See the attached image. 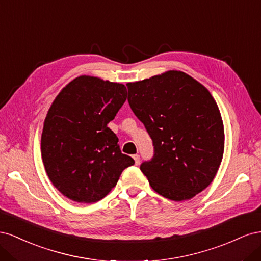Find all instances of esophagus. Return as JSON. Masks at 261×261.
<instances>
[{
	"mask_svg": "<svg viewBox=\"0 0 261 261\" xmlns=\"http://www.w3.org/2000/svg\"><path fill=\"white\" fill-rule=\"evenodd\" d=\"M133 159H134V161H135L136 164H139V161H140L139 154H134V155H133Z\"/></svg>",
	"mask_w": 261,
	"mask_h": 261,
	"instance_id": "34e87169",
	"label": "esophagus"
}]
</instances>
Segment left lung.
Masks as SVG:
<instances>
[{
    "instance_id": "1",
    "label": "left lung",
    "mask_w": 261,
    "mask_h": 261,
    "mask_svg": "<svg viewBox=\"0 0 261 261\" xmlns=\"http://www.w3.org/2000/svg\"><path fill=\"white\" fill-rule=\"evenodd\" d=\"M128 103L154 146L140 170L153 191L181 201L206 189L224 151V126L209 90L180 70L127 83Z\"/></svg>"
}]
</instances>
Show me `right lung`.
Listing matches in <instances>:
<instances>
[{"label": "right lung", "mask_w": 261, "mask_h": 261, "mask_svg": "<svg viewBox=\"0 0 261 261\" xmlns=\"http://www.w3.org/2000/svg\"><path fill=\"white\" fill-rule=\"evenodd\" d=\"M126 87L82 75L52 102L41 135L46 174L68 199L91 203L111 192L134 160L123 154L108 127L126 100Z\"/></svg>", "instance_id": "add662e5"}]
</instances>
